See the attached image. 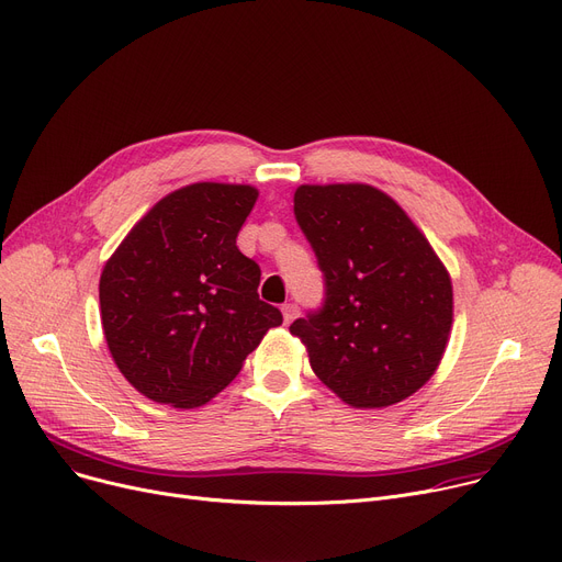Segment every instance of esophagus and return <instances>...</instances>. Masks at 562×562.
<instances>
[{
    "mask_svg": "<svg viewBox=\"0 0 562 562\" xmlns=\"http://www.w3.org/2000/svg\"><path fill=\"white\" fill-rule=\"evenodd\" d=\"M282 316H284V323H291L293 318L299 316V305H293V303H284V305H282Z\"/></svg>",
    "mask_w": 562,
    "mask_h": 562,
    "instance_id": "1",
    "label": "esophagus"
}]
</instances>
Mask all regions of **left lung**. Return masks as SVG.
Masks as SVG:
<instances>
[{
	"label": "left lung",
	"mask_w": 562,
	"mask_h": 562,
	"mask_svg": "<svg viewBox=\"0 0 562 562\" xmlns=\"http://www.w3.org/2000/svg\"><path fill=\"white\" fill-rule=\"evenodd\" d=\"M293 214L326 282L323 305L289 328L314 373L352 407L422 390L453 323L449 271L422 229L369 184H303Z\"/></svg>",
	"instance_id": "left-lung-1"
}]
</instances>
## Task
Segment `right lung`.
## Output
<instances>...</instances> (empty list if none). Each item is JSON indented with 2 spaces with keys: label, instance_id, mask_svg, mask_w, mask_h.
I'll list each match as a JSON object with an SVG mask.
<instances>
[{
  "label": "right lung",
  "instance_id": "right-lung-1",
  "mask_svg": "<svg viewBox=\"0 0 562 562\" xmlns=\"http://www.w3.org/2000/svg\"><path fill=\"white\" fill-rule=\"evenodd\" d=\"M257 195L248 184L177 189L104 263V337L143 396L184 409L204 405L282 323L278 307L259 301V266L236 248Z\"/></svg>",
  "mask_w": 562,
  "mask_h": 562
}]
</instances>
